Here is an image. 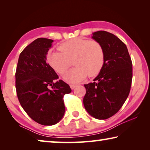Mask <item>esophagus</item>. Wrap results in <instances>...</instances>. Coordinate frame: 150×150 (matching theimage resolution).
<instances>
[{
  "label": "esophagus",
  "mask_w": 150,
  "mask_h": 150,
  "mask_svg": "<svg viewBox=\"0 0 150 150\" xmlns=\"http://www.w3.org/2000/svg\"><path fill=\"white\" fill-rule=\"evenodd\" d=\"M76 86H77V85H75V84H70V87L71 89H73V88H74Z\"/></svg>",
  "instance_id": "obj_1"
}]
</instances>
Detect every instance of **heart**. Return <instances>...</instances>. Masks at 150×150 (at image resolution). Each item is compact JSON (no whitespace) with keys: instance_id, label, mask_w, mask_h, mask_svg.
Wrapping results in <instances>:
<instances>
[{"instance_id":"heart-1","label":"heart","mask_w":150,"mask_h":150,"mask_svg":"<svg viewBox=\"0 0 150 150\" xmlns=\"http://www.w3.org/2000/svg\"><path fill=\"white\" fill-rule=\"evenodd\" d=\"M61 51L51 50L47 61L55 71L60 75L67 72L71 65L75 66L64 76L69 83H77L87 77H94L102 69L105 59L104 50L100 42L82 38H77L63 43Z\"/></svg>"}]
</instances>
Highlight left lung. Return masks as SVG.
<instances>
[{
    "label": "left lung",
    "instance_id": "obj_1",
    "mask_svg": "<svg viewBox=\"0 0 150 150\" xmlns=\"http://www.w3.org/2000/svg\"><path fill=\"white\" fill-rule=\"evenodd\" d=\"M93 38L100 43L105 59L102 69L93 83L85 85L83 104L90 115L105 120L117 113L130 93L132 63L126 45L115 35L97 31Z\"/></svg>",
    "mask_w": 150,
    "mask_h": 150
}]
</instances>
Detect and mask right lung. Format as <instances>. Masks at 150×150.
Wrapping results in <instances>:
<instances>
[{
  "mask_svg": "<svg viewBox=\"0 0 150 150\" xmlns=\"http://www.w3.org/2000/svg\"><path fill=\"white\" fill-rule=\"evenodd\" d=\"M54 40L38 38L20 53L16 74L18 100L33 120L44 126L57 124L64 115L63 96L71 92L69 85L58 79L46 62Z\"/></svg>",
  "mask_w": 150,
  "mask_h": 150,
  "instance_id": "obj_1",
  "label": "right lung"
}]
</instances>
